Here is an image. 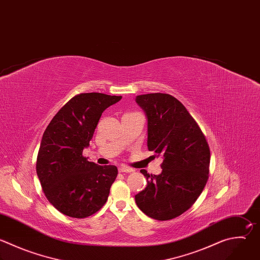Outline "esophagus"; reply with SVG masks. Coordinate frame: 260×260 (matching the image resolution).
Masks as SVG:
<instances>
[{"label": "esophagus", "instance_id": "obj_1", "mask_svg": "<svg viewBox=\"0 0 260 260\" xmlns=\"http://www.w3.org/2000/svg\"><path fill=\"white\" fill-rule=\"evenodd\" d=\"M118 171L119 172H134L135 169H133V168L128 167V166H125V165H120L118 167Z\"/></svg>", "mask_w": 260, "mask_h": 260}]
</instances>
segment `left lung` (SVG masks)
<instances>
[{
	"label": "left lung",
	"instance_id": "8db88e82",
	"mask_svg": "<svg viewBox=\"0 0 260 260\" xmlns=\"http://www.w3.org/2000/svg\"><path fill=\"white\" fill-rule=\"evenodd\" d=\"M148 119L149 151L162 156L161 174L149 175L146 188L135 196L149 217L169 220L187 211L202 193L209 174L210 150L198 123L186 107L168 94L137 96Z\"/></svg>",
	"mask_w": 260,
	"mask_h": 260
}]
</instances>
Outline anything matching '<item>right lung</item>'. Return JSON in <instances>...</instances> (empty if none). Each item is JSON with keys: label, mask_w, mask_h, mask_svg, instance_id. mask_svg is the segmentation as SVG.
<instances>
[{"label": "right lung", "mask_w": 260, "mask_h": 260, "mask_svg": "<svg viewBox=\"0 0 260 260\" xmlns=\"http://www.w3.org/2000/svg\"><path fill=\"white\" fill-rule=\"evenodd\" d=\"M121 96L84 93L71 98L47 126L37 159V174L49 202L61 213L88 217L106 203L118 170L82 156L105 109Z\"/></svg>", "instance_id": "add662e5"}]
</instances>
